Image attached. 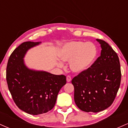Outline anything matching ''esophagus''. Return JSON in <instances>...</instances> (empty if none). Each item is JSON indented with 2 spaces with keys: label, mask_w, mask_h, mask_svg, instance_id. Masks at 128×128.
Segmentation results:
<instances>
[{
  "label": "esophagus",
  "mask_w": 128,
  "mask_h": 128,
  "mask_svg": "<svg viewBox=\"0 0 128 128\" xmlns=\"http://www.w3.org/2000/svg\"><path fill=\"white\" fill-rule=\"evenodd\" d=\"M66 79H67V81L69 82H70L72 80V78L70 76H67V78H66Z\"/></svg>",
  "instance_id": "obj_1"
}]
</instances>
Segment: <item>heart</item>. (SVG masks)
I'll return each mask as SVG.
<instances>
[{"mask_svg":"<svg viewBox=\"0 0 128 128\" xmlns=\"http://www.w3.org/2000/svg\"><path fill=\"white\" fill-rule=\"evenodd\" d=\"M98 50L92 42L73 41L62 47L59 56L62 61L69 62L70 68L74 73H81L89 68L96 60ZM62 67V64L58 62Z\"/></svg>","mask_w":128,"mask_h":128,"instance_id":"heart-1","label":"heart"}]
</instances>
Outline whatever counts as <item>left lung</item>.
<instances>
[{
  "mask_svg": "<svg viewBox=\"0 0 128 128\" xmlns=\"http://www.w3.org/2000/svg\"><path fill=\"white\" fill-rule=\"evenodd\" d=\"M100 44V56L92 65L74 77V99L85 112H98L110 106L115 99L121 81L119 58L105 41L97 39Z\"/></svg>",
  "mask_w": 128,
  "mask_h": 128,
  "instance_id": "left-lung-1",
  "label": "left lung"
}]
</instances>
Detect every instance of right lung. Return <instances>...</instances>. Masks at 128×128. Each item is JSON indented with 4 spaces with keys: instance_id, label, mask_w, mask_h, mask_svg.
<instances>
[{
    "instance_id": "add662e5",
    "label": "right lung",
    "mask_w": 128,
    "mask_h": 128,
    "mask_svg": "<svg viewBox=\"0 0 128 128\" xmlns=\"http://www.w3.org/2000/svg\"><path fill=\"white\" fill-rule=\"evenodd\" d=\"M41 42H26L13 51L6 67L7 84L19 109L32 115L50 111L60 89L66 84V76L55 75L28 68L24 63L26 52Z\"/></svg>"
}]
</instances>
